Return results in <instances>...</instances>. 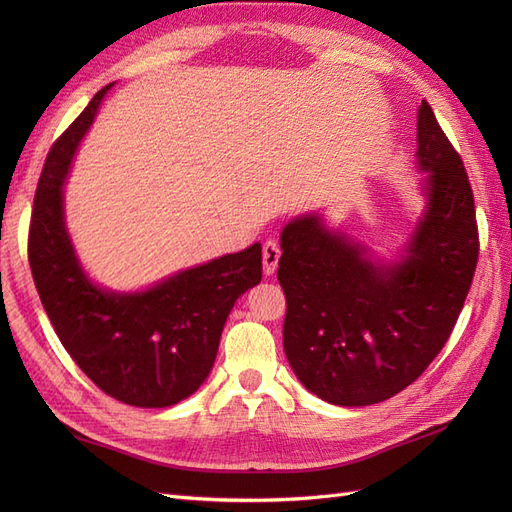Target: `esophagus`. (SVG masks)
Here are the masks:
<instances>
[{
  "mask_svg": "<svg viewBox=\"0 0 512 512\" xmlns=\"http://www.w3.org/2000/svg\"><path fill=\"white\" fill-rule=\"evenodd\" d=\"M280 256H282V250H280V245H277V241H267L265 245H262V269H265L267 275L275 273Z\"/></svg>",
  "mask_w": 512,
  "mask_h": 512,
  "instance_id": "34e87169",
  "label": "esophagus"
}]
</instances>
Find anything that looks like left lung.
<instances>
[{"instance_id": "obj_1", "label": "left lung", "mask_w": 512, "mask_h": 512, "mask_svg": "<svg viewBox=\"0 0 512 512\" xmlns=\"http://www.w3.org/2000/svg\"><path fill=\"white\" fill-rule=\"evenodd\" d=\"M416 117L423 209L393 258L320 211L280 235L288 363L333 406L380 404L412 384L444 348L472 284L478 232L466 168L425 100Z\"/></svg>"}]
</instances>
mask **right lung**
Returning <instances> with one entry per match:
<instances>
[{
    "label": "right lung",
    "mask_w": 512,
    "mask_h": 512,
    "mask_svg": "<svg viewBox=\"0 0 512 512\" xmlns=\"http://www.w3.org/2000/svg\"><path fill=\"white\" fill-rule=\"evenodd\" d=\"M111 87L91 98L44 162L29 226V267L46 316L85 376L128 406L168 408L211 374L230 309L262 277V245L141 290H111L91 280L66 226L64 185Z\"/></svg>",
    "instance_id": "right-lung-1"
}]
</instances>
